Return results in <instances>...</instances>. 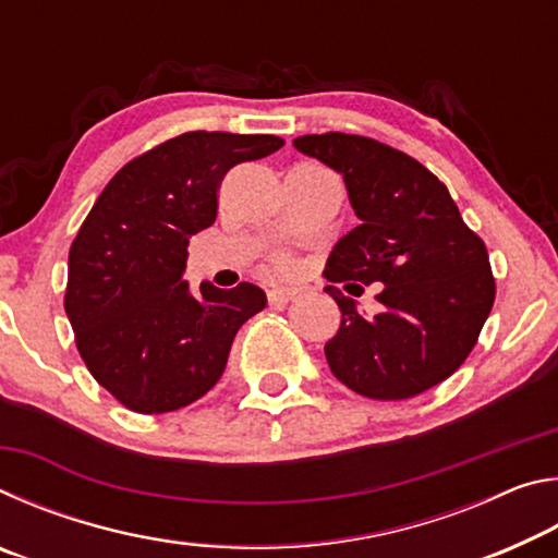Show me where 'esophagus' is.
Masks as SVG:
<instances>
[{
	"label": "esophagus",
	"instance_id": "obj_1",
	"mask_svg": "<svg viewBox=\"0 0 558 558\" xmlns=\"http://www.w3.org/2000/svg\"><path fill=\"white\" fill-rule=\"evenodd\" d=\"M295 295H298V290H292V288H272V290H268V302L272 307H286Z\"/></svg>",
	"mask_w": 558,
	"mask_h": 558
}]
</instances>
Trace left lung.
<instances>
[{"instance_id": "left-lung-1", "label": "left lung", "mask_w": 558, "mask_h": 558, "mask_svg": "<svg viewBox=\"0 0 558 558\" xmlns=\"http://www.w3.org/2000/svg\"><path fill=\"white\" fill-rule=\"evenodd\" d=\"M292 145L342 174L359 219L335 243L325 278L381 288L374 317L359 315L335 286L325 288L342 310V325L325 344L329 369L379 401L411 399L446 381L472 352L495 302L485 243L462 221L448 186L399 149L344 132L302 135Z\"/></svg>"}]
</instances>
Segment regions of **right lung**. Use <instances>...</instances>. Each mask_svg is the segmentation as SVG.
<instances>
[{
    "mask_svg": "<svg viewBox=\"0 0 558 558\" xmlns=\"http://www.w3.org/2000/svg\"><path fill=\"white\" fill-rule=\"evenodd\" d=\"M280 147L276 135L184 132L128 162L93 204L69 253L65 315L88 372L130 411L202 399L235 332L266 307L251 282L192 290L186 245L216 221L223 174Z\"/></svg>",
    "mask_w": 558,
    "mask_h": 558,
    "instance_id": "right-lung-1",
    "label": "right lung"
}]
</instances>
